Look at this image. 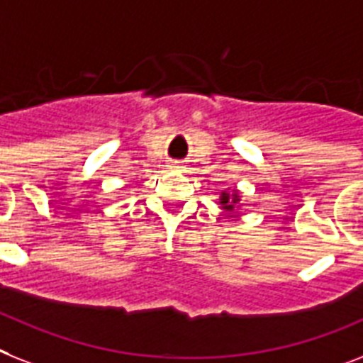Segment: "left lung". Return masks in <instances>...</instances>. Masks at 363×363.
<instances>
[{
    "mask_svg": "<svg viewBox=\"0 0 363 363\" xmlns=\"http://www.w3.org/2000/svg\"><path fill=\"white\" fill-rule=\"evenodd\" d=\"M238 201H240V199H238L237 191H235V194H231V196H229L228 191H223L222 199H220V203L223 205V208H228V211H233V208H235V203H238Z\"/></svg>",
    "mask_w": 363,
    "mask_h": 363,
    "instance_id": "left-lung-1",
    "label": "left lung"
}]
</instances>
